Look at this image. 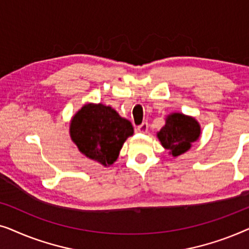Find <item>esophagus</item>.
<instances>
[{"label": "esophagus", "instance_id": "obj_1", "mask_svg": "<svg viewBox=\"0 0 249 249\" xmlns=\"http://www.w3.org/2000/svg\"><path fill=\"white\" fill-rule=\"evenodd\" d=\"M137 130L139 132H142V134H146V132L148 131V124H147V122H142V124H139Z\"/></svg>", "mask_w": 249, "mask_h": 249}]
</instances>
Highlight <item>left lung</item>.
Returning a JSON list of instances; mask_svg holds the SVG:
<instances>
[{"label":"left lung","instance_id":"1","mask_svg":"<svg viewBox=\"0 0 249 249\" xmlns=\"http://www.w3.org/2000/svg\"><path fill=\"white\" fill-rule=\"evenodd\" d=\"M200 136V125L195 118L182 113H171L165 119L164 127L158 132V138L172 156L188 151Z\"/></svg>","mask_w":249,"mask_h":249}]
</instances>
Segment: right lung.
Here are the masks:
<instances>
[{
  "mask_svg": "<svg viewBox=\"0 0 249 249\" xmlns=\"http://www.w3.org/2000/svg\"><path fill=\"white\" fill-rule=\"evenodd\" d=\"M132 134L130 121L101 103L84 105L70 122V137L79 152L104 166L117 161L122 145Z\"/></svg>",
  "mask_w": 249,
  "mask_h": 249,
  "instance_id": "obj_1",
  "label": "right lung"
}]
</instances>
